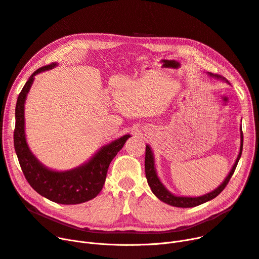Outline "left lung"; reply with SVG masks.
Instances as JSON below:
<instances>
[{
    "label": "left lung",
    "mask_w": 259,
    "mask_h": 259,
    "mask_svg": "<svg viewBox=\"0 0 259 259\" xmlns=\"http://www.w3.org/2000/svg\"><path fill=\"white\" fill-rule=\"evenodd\" d=\"M208 74L210 76H213L215 78H221L226 80L228 83V80L225 79L223 76L217 75V74H212L210 72H208ZM242 145H243V134H242V130L240 127V150H239V154L235 160V164L233 165L232 169H231L230 173L228 174V176L226 178V180L223 182V184L217 187L214 191L207 193L202 196H198V197H188V196H176L173 195L171 192H169L168 190L166 189V187L161 184V182L159 181L155 167H154V156L153 153L151 151V148L149 147V145L146 146V156H145V172H146V178H147V182L148 185L150 186L151 191L153 192V194L160 199L161 201H164L170 206L173 207H180V208H192V207H196L201 205V203L209 201L213 198H215L217 195H219L223 190L226 188V186L228 185L230 179L232 178V175L236 169V166L238 164V160L241 156V152H242Z\"/></svg>",
    "instance_id": "1"
}]
</instances>
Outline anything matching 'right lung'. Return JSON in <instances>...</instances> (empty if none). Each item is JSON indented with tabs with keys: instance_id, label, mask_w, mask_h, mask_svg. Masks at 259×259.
Listing matches in <instances>:
<instances>
[{
	"instance_id": "1",
	"label": "right lung",
	"mask_w": 259,
	"mask_h": 259,
	"mask_svg": "<svg viewBox=\"0 0 259 259\" xmlns=\"http://www.w3.org/2000/svg\"><path fill=\"white\" fill-rule=\"evenodd\" d=\"M54 66H57V63L38 68L26 81L19 94L16 106V128L13 132V143L25 179L38 194L62 205H76L94 198L101 192L106 181L109 165L131 135H124L104 146L86 164L75 169L54 171L42 165V162H39L31 153L26 142L24 106L27 93L29 92L33 83L34 75L52 69Z\"/></svg>"
}]
</instances>
